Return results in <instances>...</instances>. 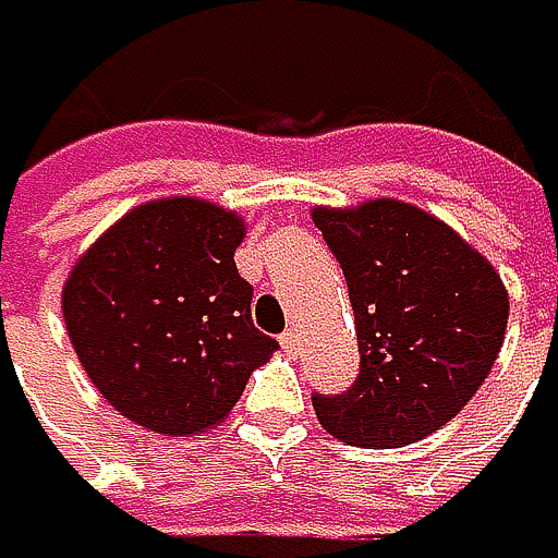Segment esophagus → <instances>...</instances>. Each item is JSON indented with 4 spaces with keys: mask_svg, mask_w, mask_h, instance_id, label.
I'll list each match as a JSON object with an SVG mask.
<instances>
[{
    "mask_svg": "<svg viewBox=\"0 0 558 558\" xmlns=\"http://www.w3.org/2000/svg\"><path fill=\"white\" fill-rule=\"evenodd\" d=\"M281 347L288 350V354H299V333H294V329H288V333H281Z\"/></svg>",
    "mask_w": 558,
    "mask_h": 558,
    "instance_id": "obj_1",
    "label": "esophagus"
}]
</instances>
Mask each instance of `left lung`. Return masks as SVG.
<instances>
[{
	"label": "left lung",
	"instance_id": "8db88e82",
	"mask_svg": "<svg viewBox=\"0 0 558 558\" xmlns=\"http://www.w3.org/2000/svg\"><path fill=\"white\" fill-rule=\"evenodd\" d=\"M347 277L361 372L340 396H312L319 424L357 448H402L441 430L497 364L507 291L445 221L399 201L316 208Z\"/></svg>",
	"mask_w": 558,
	"mask_h": 558
}]
</instances>
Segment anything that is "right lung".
Instances as JSON below:
<instances>
[{
    "label": "right lung",
    "instance_id": "1",
    "mask_svg": "<svg viewBox=\"0 0 558 558\" xmlns=\"http://www.w3.org/2000/svg\"><path fill=\"white\" fill-rule=\"evenodd\" d=\"M239 242V215L169 197L128 211L69 274V340L100 396L138 427L201 434L277 350L253 326Z\"/></svg>",
    "mask_w": 558,
    "mask_h": 558
}]
</instances>
